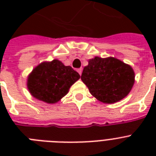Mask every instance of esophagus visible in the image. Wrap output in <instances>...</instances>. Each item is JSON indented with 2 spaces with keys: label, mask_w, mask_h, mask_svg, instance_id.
Returning <instances> with one entry per match:
<instances>
[{
  "label": "esophagus",
  "mask_w": 156,
  "mask_h": 156,
  "mask_svg": "<svg viewBox=\"0 0 156 156\" xmlns=\"http://www.w3.org/2000/svg\"><path fill=\"white\" fill-rule=\"evenodd\" d=\"M77 71H78V73H79V74H80V75H81V74H82V71H83V69H78V70H77Z\"/></svg>",
  "instance_id": "1"
}]
</instances>
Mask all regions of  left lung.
I'll use <instances>...</instances> for the list:
<instances>
[{
    "mask_svg": "<svg viewBox=\"0 0 156 156\" xmlns=\"http://www.w3.org/2000/svg\"><path fill=\"white\" fill-rule=\"evenodd\" d=\"M81 79L98 100L112 104L129 93L134 83V73L131 66L118 59L95 56L84 67Z\"/></svg>",
    "mask_w": 156,
    "mask_h": 156,
    "instance_id": "left-lung-1",
    "label": "left lung"
}]
</instances>
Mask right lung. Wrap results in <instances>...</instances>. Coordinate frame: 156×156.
<instances>
[{"instance_id": "right-lung-1", "label": "right lung", "mask_w": 156, "mask_h": 156, "mask_svg": "<svg viewBox=\"0 0 156 156\" xmlns=\"http://www.w3.org/2000/svg\"><path fill=\"white\" fill-rule=\"evenodd\" d=\"M79 78V73L71 66L53 60L41 63L33 69L28 78L27 87L35 98L53 104L64 97Z\"/></svg>"}]
</instances>
